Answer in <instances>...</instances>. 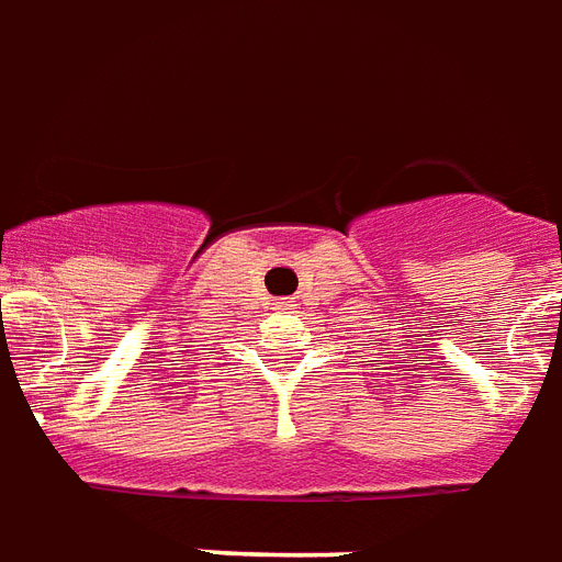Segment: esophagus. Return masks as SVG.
Returning a JSON list of instances; mask_svg holds the SVG:
<instances>
[{"label": "esophagus", "mask_w": 562, "mask_h": 562, "mask_svg": "<svg viewBox=\"0 0 562 562\" xmlns=\"http://www.w3.org/2000/svg\"><path fill=\"white\" fill-rule=\"evenodd\" d=\"M282 306H292V303H289V301H285V303H282Z\"/></svg>", "instance_id": "1"}]
</instances>
